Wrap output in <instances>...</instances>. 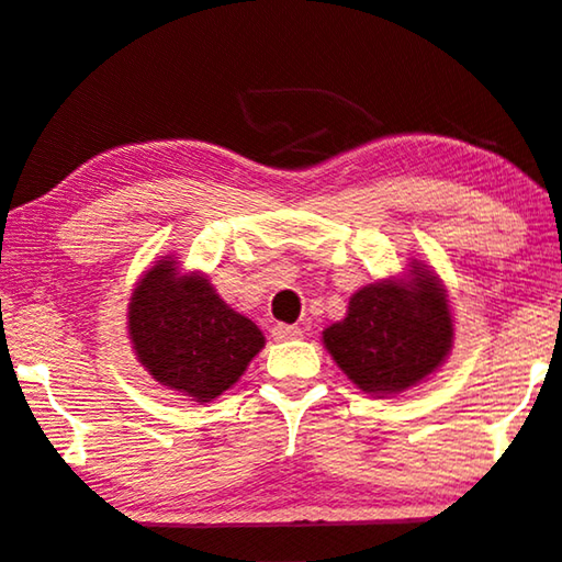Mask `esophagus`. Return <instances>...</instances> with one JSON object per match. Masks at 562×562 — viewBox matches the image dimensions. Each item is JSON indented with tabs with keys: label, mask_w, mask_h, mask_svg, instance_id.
Segmentation results:
<instances>
[{
	"label": "esophagus",
	"mask_w": 562,
	"mask_h": 562,
	"mask_svg": "<svg viewBox=\"0 0 562 562\" xmlns=\"http://www.w3.org/2000/svg\"><path fill=\"white\" fill-rule=\"evenodd\" d=\"M302 333H300V327H295V325H282V323H278L272 327V340H278V342H288V340H297Z\"/></svg>",
	"instance_id": "1"
}]
</instances>
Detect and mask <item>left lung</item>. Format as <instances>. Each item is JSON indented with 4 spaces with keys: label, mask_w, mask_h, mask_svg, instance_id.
<instances>
[{
    "label": "left lung",
    "mask_w": 562,
    "mask_h": 562,
    "mask_svg": "<svg viewBox=\"0 0 562 562\" xmlns=\"http://www.w3.org/2000/svg\"><path fill=\"white\" fill-rule=\"evenodd\" d=\"M409 282L358 290L342 323L323 333L325 347L364 393H403L440 368L452 345V317L438 278L415 267Z\"/></svg>",
    "instance_id": "obj_1"
}]
</instances>
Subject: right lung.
Listing matches in <instances>:
<instances>
[{"label": "right lung", "mask_w": 562, "mask_h": 562, "mask_svg": "<svg viewBox=\"0 0 562 562\" xmlns=\"http://www.w3.org/2000/svg\"><path fill=\"white\" fill-rule=\"evenodd\" d=\"M130 337L149 375L198 403L235 385L265 345L252 319L229 310L202 274L180 278L169 260L137 284Z\"/></svg>", "instance_id": "right-lung-1"}]
</instances>
